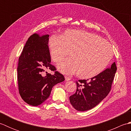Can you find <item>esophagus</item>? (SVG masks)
Masks as SVG:
<instances>
[{"instance_id": "esophagus-1", "label": "esophagus", "mask_w": 131, "mask_h": 131, "mask_svg": "<svg viewBox=\"0 0 131 131\" xmlns=\"http://www.w3.org/2000/svg\"><path fill=\"white\" fill-rule=\"evenodd\" d=\"M65 80L66 81H69V80H71V78H69L67 76H65Z\"/></svg>"}]
</instances>
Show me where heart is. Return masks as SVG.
Listing matches in <instances>:
<instances>
[{
    "mask_svg": "<svg viewBox=\"0 0 131 131\" xmlns=\"http://www.w3.org/2000/svg\"><path fill=\"white\" fill-rule=\"evenodd\" d=\"M50 56L55 62L62 60L69 52L70 58L57 65L62 73H77L81 79H90L104 71L113 56L112 46L99 36L79 30H67L49 38Z\"/></svg>",
    "mask_w": 131,
    "mask_h": 131,
    "instance_id": "b5f03b06",
    "label": "heart"
}]
</instances>
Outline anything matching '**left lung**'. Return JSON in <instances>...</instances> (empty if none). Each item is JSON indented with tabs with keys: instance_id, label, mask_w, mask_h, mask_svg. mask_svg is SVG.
<instances>
[{
	"instance_id": "1",
	"label": "left lung",
	"mask_w": 131,
	"mask_h": 131,
	"mask_svg": "<svg viewBox=\"0 0 131 131\" xmlns=\"http://www.w3.org/2000/svg\"><path fill=\"white\" fill-rule=\"evenodd\" d=\"M116 71L115 63L113 62L110 68L92 78L91 80H79L76 82V92L69 97L75 109L79 112L87 111L101 102L110 91Z\"/></svg>"
}]
</instances>
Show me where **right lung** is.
Listing matches in <instances>:
<instances>
[{"instance_id": "right-lung-1", "label": "right lung", "mask_w": 131, "mask_h": 131, "mask_svg": "<svg viewBox=\"0 0 131 131\" xmlns=\"http://www.w3.org/2000/svg\"><path fill=\"white\" fill-rule=\"evenodd\" d=\"M49 35L34 34L26 41L19 57L17 78L19 92L24 101L37 106L48 98L54 85L65 80L63 75L51 65ZM55 71L52 75L46 71Z\"/></svg>"}]
</instances>
